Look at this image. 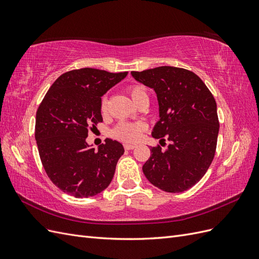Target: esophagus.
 Here are the masks:
<instances>
[{
  "label": "esophagus",
  "instance_id": "obj_1",
  "mask_svg": "<svg viewBox=\"0 0 259 259\" xmlns=\"http://www.w3.org/2000/svg\"><path fill=\"white\" fill-rule=\"evenodd\" d=\"M136 146L135 145H131V144H124V148L125 150H133Z\"/></svg>",
  "mask_w": 259,
  "mask_h": 259
}]
</instances>
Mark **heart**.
Listing matches in <instances>:
<instances>
[{
    "label": "heart",
    "instance_id": "heart-1",
    "mask_svg": "<svg viewBox=\"0 0 259 259\" xmlns=\"http://www.w3.org/2000/svg\"><path fill=\"white\" fill-rule=\"evenodd\" d=\"M130 94L132 99L135 101L137 105L139 101L144 99H149L148 94L142 85H133L130 88ZM108 100L106 97L101 100V110L106 111ZM145 128V125L143 123H132V122H120L112 130V135L117 138L124 140V142H136L139 139L142 131Z\"/></svg>",
    "mask_w": 259,
    "mask_h": 259
}]
</instances>
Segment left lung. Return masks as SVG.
Here are the masks:
<instances>
[{
    "label": "left lung",
    "instance_id": "1",
    "mask_svg": "<svg viewBox=\"0 0 259 259\" xmlns=\"http://www.w3.org/2000/svg\"><path fill=\"white\" fill-rule=\"evenodd\" d=\"M156 94L160 120L151 135L169 145L151 147L144 164L146 178L159 189L178 193L197 184L214 159L219 122L217 105L200 77L183 68L163 66L131 72Z\"/></svg>",
    "mask_w": 259,
    "mask_h": 259
}]
</instances>
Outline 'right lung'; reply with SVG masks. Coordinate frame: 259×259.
<instances>
[{"label":"right lung","instance_id":"add662e5","mask_svg":"<svg viewBox=\"0 0 259 259\" xmlns=\"http://www.w3.org/2000/svg\"><path fill=\"white\" fill-rule=\"evenodd\" d=\"M128 72L83 68L61 74L37 109L35 140L46 174L75 198L94 197L110 185L122 144L106 139L95 150L86 143L89 128L103 121L101 97Z\"/></svg>","mask_w":259,"mask_h":259}]
</instances>
